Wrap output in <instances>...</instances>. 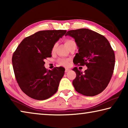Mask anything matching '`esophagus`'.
<instances>
[{"label":"esophagus","mask_w":128,"mask_h":128,"mask_svg":"<svg viewBox=\"0 0 128 128\" xmlns=\"http://www.w3.org/2000/svg\"><path fill=\"white\" fill-rule=\"evenodd\" d=\"M69 70H70V69H67V68H66V70H65V72L66 73V72H69Z\"/></svg>","instance_id":"obj_1"}]
</instances>
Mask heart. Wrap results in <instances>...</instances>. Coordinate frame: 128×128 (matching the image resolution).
Segmentation results:
<instances>
[{"instance_id": "b5f03b06", "label": "heart", "mask_w": 128, "mask_h": 128, "mask_svg": "<svg viewBox=\"0 0 128 128\" xmlns=\"http://www.w3.org/2000/svg\"><path fill=\"white\" fill-rule=\"evenodd\" d=\"M65 43H66V45L68 48H70V47L72 46V45L76 44V43L74 40H69V39H67V40H65ZM56 44H55L53 46L52 48V52H55V49H56ZM58 62H59L60 65H61V66H69V60L68 59H60L59 60H58Z\"/></svg>"}]
</instances>
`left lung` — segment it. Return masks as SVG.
<instances>
[{
  "label": "left lung",
  "mask_w": 128,
  "mask_h": 128,
  "mask_svg": "<svg viewBox=\"0 0 128 128\" xmlns=\"http://www.w3.org/2000/svg\"><path fill=\"white\" fill-rule=\"evenodd\" d=\"M66 36L74 38L78 48L74 64L88 67L84 73L77 67L73 69L76 73L72 82L76 91L89 96L100 94L109 84L114 67L115 56L110 42L103 36L88 29L69 30Z\"/></svg>",
  "instance_id": "left-lung-1"
}]
</instances>
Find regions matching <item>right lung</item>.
<instances>
[{"label":"right lung","mask_w":128,"mask_h":128,"mask_svg":"<svg viewBox=\"0 0 128 128\" xmlns=\"http://www.w3.org/2000/svg\"><path fill=\"white\" fill-rule=\"evenodd\" d=\"M66 31L42 30L26 37L12 56L15 77L21 90L30 98L45 100L55 94L65 69L45 68L44 60L52 56V48Z\"/></svg>","instance_id":"1"}]
</instances>
